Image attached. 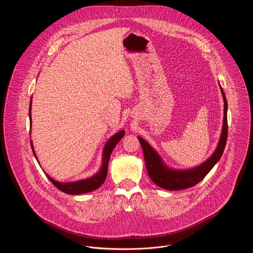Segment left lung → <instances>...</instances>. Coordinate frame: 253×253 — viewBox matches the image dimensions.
I'll list each match as a JSON object with an SVG mask.
<instances>
[{"instance_id": "left-lung-1", "label": "left lung", "mask_w": 253, "mask_h": 253, "mask_svg": "<svg viewBox=\"0 0 253 253\" xmlns=\"http://www.w3.org/2000/svg\"><path fill=\"white\" fill-rule=\"evenodd\" d=\"M220 89H221L223 98H224V103H225L224 104V121H223L221 137L213 155L198 167L185 169V170L171 169L168 168L167 166L164 165V163L162 162V159L158 156L157 152L150 146V144H148L143 138L138 137V140L143 150L145 164H146L148 174L157 186L169 191H178V190L191 188L202 180L222 157L224 149L226 147V143H227V137H228V117H227L228 102L226 99L225 93L221 86H220Z\"/></svg>"}]
</instances>
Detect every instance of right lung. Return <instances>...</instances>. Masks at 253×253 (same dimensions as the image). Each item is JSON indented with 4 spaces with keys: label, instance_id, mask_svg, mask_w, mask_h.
Masks as SVG:
<instances>
[{
    "label": "right lung",
    "instance_id": "obj_1",
    "mask_svg": "<svg viewBox=\"0 0 253 253\" xmlns=\"http://www.w3.org/2000/svg\"><path fill=\"white\" fill-rule=\"evenodd\" d=\"M32 99V98H31ZM31 103L32 101L30 100V105H29V118H30V125H31ZM124 130H122L121 132H117L115 135H113L105 145L104 150H103V157H102V166L99 169V171L95 174L94 176L90 177V178H86L84 180L76 181V182H68V183H60L58 181L54 180L52 177H50L48 174L45 173V175L47 176L49 180L51 181L54 186H56L60 191L63 193H68V194H82V193H90L93 192L96 189H98L101 184L105 181V178L107 176V170H108L109 159L111 157V154L114 150V148L116 147V145L119 143V141L124 135ZM31 143V148L33 151V154L37 158L34 148L32 141H30Z\"/></svg>",
    "mask_w": 253,
    "mask_h": 253
}]
</instances>
